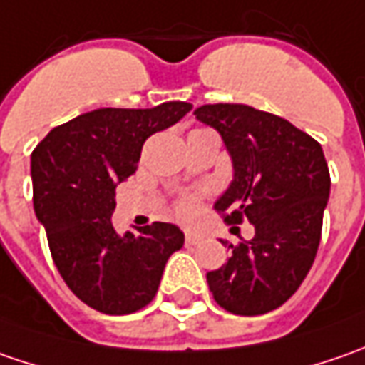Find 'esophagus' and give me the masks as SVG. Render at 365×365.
I'll use <instances>...</instances> for the list:
<instances>
[{"instance_id": "1", "label": "esophagus", "mask_w": 365, "mask_h": 365, "mask_svg": "<svg viewBox=\"0 0 365 365\" xmlns=\"http://www.w3.org/2000/svg\"><path fill=\"white\" fill-rule=\"evenodd\" d=\"M185 242H187V245H197L199 242H201V237H199V235H195V233H187Z\"/></svg>"}]
</instances>
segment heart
I'll return each instance as SVG.
<instances>
[{"instance_id": "obj_1", "label": "heart", "mask_w": 365, "mask_h": 365, "mask_svg": "<svg viewBox=\"0 0 365 365\" xmlns=\"http://www.w3.org/2000/svg\"><path fill=\"white\" fill-rule=\"evenodd\" d=\"M199 211H201V203H199L197 197H182L176 203V215L182 221H195L197 215H199Z\"/></svg>"}]
</instances>
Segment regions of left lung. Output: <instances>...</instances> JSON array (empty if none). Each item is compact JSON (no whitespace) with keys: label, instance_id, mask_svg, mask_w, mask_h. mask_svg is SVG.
I'll return each instance as SVG.
<instances>
[{"label":"left lung","instance_id":"1","mask_svg":"<svg viewBox=\"0 0 365 365\" xmlns=\"http://www.w3.org/2000/svg\"><path fill=\"white\" fill-rule=\"evenodd\" d=\"M215 128L233 162V180L215 203L227 223L250 221L254 237L232 247L207 272L219 307L233 315H264L299 290L321 242L331 178L321 144L290 121L242 103L195 109Z\"/></svg>","mask_w":365,"mask_h":365}]
</instances>
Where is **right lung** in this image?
Wrapping results in <instances>:
<instances>
[{"instance_id":"add662e5","label":"right lung","mask_w":365,"mask_h":365,"mask_svg":"<svg viewBox=\"0 0 365 365\" xmlns=\"http://www.w3.org/2000/svg\"><path fill=\"white\" fill-rule=\"evenodd\" d=\"M190 109L187 101L95 109L50 130L32 152L34 211L54 266L99 313L144 309L158 292L168 258L185 244V233L162 221L120 235L111 213L115 187L135 173L144 142Z\"/></svg>"}]
</instances>
